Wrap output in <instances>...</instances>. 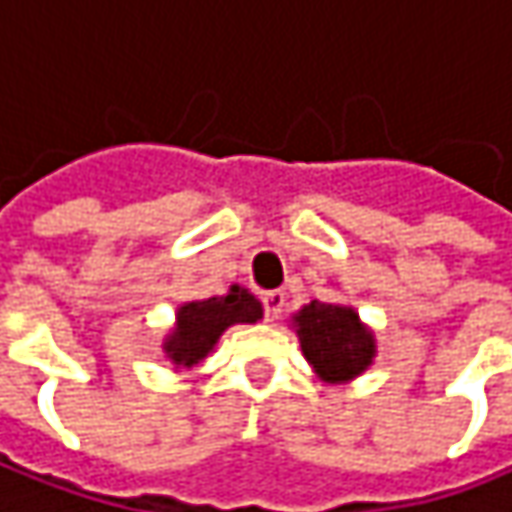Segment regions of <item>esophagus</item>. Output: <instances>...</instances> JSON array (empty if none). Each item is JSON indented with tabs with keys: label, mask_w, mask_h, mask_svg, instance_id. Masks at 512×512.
Wrapping results in <instances>:
<instances>
[{
	"label": "esophagus",
	"mask_w": 512,
	"mask_h": 512,
	"mask_svg": "<svg viewBox=\"0 0 512 512\" xmlns=\"http://www.w3.org/2000/svg\"><path fill=\"white\" fill-rule=\"evenodd\" d=\"M262 306H265V320L274 323L276 317L282 314V309H285V294H282V291H268V294L262 297Z\"/></svg>",
	"instance_id": "1"
}]
</instances>
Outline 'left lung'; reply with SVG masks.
<instances>
[{"label": "left lung", "instance_id": "left-lung-1", "mask_svg": "<svg viewBox=\"0 0 512 512\" xmlns=\"http://www.w3.org/2000/svg\"><path fill=\"white\" fill-rule=\"evenodd\" d=\"M294 326L306 361L323 382H352L376 358V338L352 306L311 300L294 314Z\"/></svg>", "mask_w": 512, "mask_h": 512}]
</instances>
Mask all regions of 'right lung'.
Returning a JSON list of instances; mask_svg holds the SVG:
<instances>
[{
  "label": "right lung",
  "mask_w": 512,
  "mask_h": 512,
  "mask_svg": "<svg viewBox=\"0 0 512 512\" xmlns=\"http://www.w3.org/2000/svg\"><path fill=\"white\" fill-rule=\"evenodd\" d=\"M262 320V303L241 285H230L224 297H209L183 303L177 309V323L165 335L163 352L174 367H195L215 349L218 338L236 323Z\"/></svg>",
  "instance_id": "1"
}]
</instances>
